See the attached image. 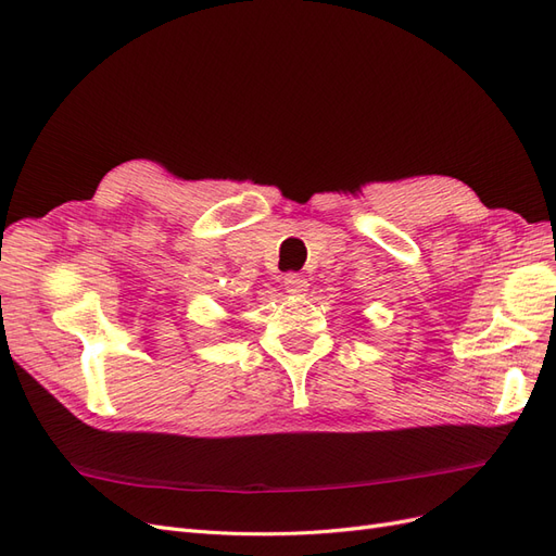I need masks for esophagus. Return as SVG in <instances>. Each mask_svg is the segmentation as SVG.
<instances>
[{
    "label": "esophagus",
    "instance_id": "esophagus-1",
    "mask_svg": "<svg viewBox=\"0 0 556 556\" xmlns=\"http://www.w3.org/2000/svg\"><path fill=\"white\" fill-rule=\"evenodd\" d=\"M285 290L290 294H304L308 290V278L301 276V274H288L285 276Z\"/></svg>",
    "mask_w": 556,
    "mask_h": 556
}]
</instances>
